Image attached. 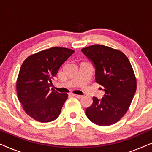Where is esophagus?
I'll list each match as a JSON object with an SVG mask.
<instances>
[{
  "label": "esophagus",
  "mask_w": 152,
  "mask_h": 152,
  "mask_svg": "<svg viewBox=\"0 0 152 152\" xmlns=\"http://www.w3.org/2000/svg\"><path fill=\"white\" fill-rule=\"evenodd\" d=\"M72 96H74V97H77V98H81V97H82V95H76V94H72Z\"/></svg>",
  "instance_id": "1"
}]
</instances>
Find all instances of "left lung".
Here are the masks:
<instances>
[{"mask_svg":"<svg viewBox=\"0 0 152 152\" xmlns=\"http://www.w3.org/2000/svg\"><path fill=\"white\" fill-rule=\"evenodd\" d=\"M82 52L95 67V81L104 88L102 99L93 97L86 116L99 126L115 124L127 112L136 91V77L129 60L119 50L103 45L84 48Z\"/></svg>","mask_w":152,"mask_h":152,"instance_id":"left-lung-1","label":"left lung"}]
</instances>
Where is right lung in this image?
Here are the masks:
<instances>
[{
    "mask_svg": "<svg viewBox=\"0 0 152 152\" xmlns=\"http://www.w3.org/2000/svg\"><path fill=\"white\" fill-rule=\"evenodd\" d=\"M73 50L53 47L29 56L23 62L17 80L18 100L25 112L35 120L49 122L57 119L68 98L49 87L61 66Z\"/></svg>",
    "mask_w": 152,
    "mask_h": 152,
    "instance_id": "obj_1",
    "label": "right lung"
}]
</instances>
